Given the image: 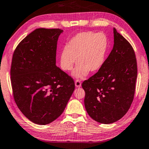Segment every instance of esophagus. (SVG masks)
<instances>
[{
  "label": "esophagus",
  "mask_w": 149,
  "mask_h": 149,
  "mask_svg": "<svg viewBox=\"0 0 149 149\" xmlns=\"http://www.w3.org/2000/svg\"><path fill=\"white\" fill-rule=\"evenodd\" d=\"M74 84H75V86H76L77 88H80L81 86V82H80L79 81H75Z\"/></svg>",
  "instance_id": "obj_1"
}]
</instances>
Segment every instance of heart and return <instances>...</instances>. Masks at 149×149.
<instances>
[{
  "mask_svg": "<svg viewBox=\"0 0 149 149\" xmlns=\"http://www.w3.org/2000/svg\"><path fill=\"white\" fill-rule=\"evenodd\" d=\"M108 49V40L104 34L93 32L78 33L62 50L60 62L62 68L70 71L76 63L72 72L76 79H82L89 72H96L103 66Z\"/></svg>",
  "mask_w": 149,
  "mask_h": 149,
  "instance_id": "heart-1",
  "label": "heart"
}]
</instances>
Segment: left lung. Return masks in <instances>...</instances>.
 <instances>
[{"label":"left lung","instance_id":"8db88e82","mask_svg":"<svg viewBox=\"0 0 149 149\" xmlns=\"http://www.w3.org/2000/svg\"><path fill=\"white\" fill-rule=\"evenodd\" d=\"M113 50L102 68L84 81V106L88 115L102 124L118 120L133 100L137 77L135 53L130 43L113 29Z\"/></svg>","mask_w":149,"mask_h":149}]
</instances>
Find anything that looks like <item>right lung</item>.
I'll return each mask as SVG.
<instances>
[{
	"label": "right lung",
	"mask_w": 149,
	"mask_h": 149,
	"mask_svg": "<svg viewBox=\"0 0 149 149\" xmlns=\"http://www.w3.org/2000/svg\"><path fill=\"white\" fill-rule=\"evenodd\" d=\"M63 30L36 29L14 52L10 68L15 102L32 122L45 125L63 113L74 91L72 79L56 65L57 41Z\"/></svg>",
	"instance_id": "1"
}]
</instances>
